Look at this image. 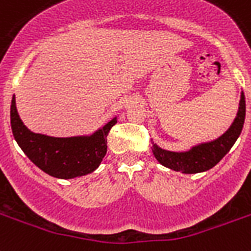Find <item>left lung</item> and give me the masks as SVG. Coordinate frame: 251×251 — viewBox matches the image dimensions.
<instances>
[{"mask_svg": "<svg viewBox=\"0 0 251 251\" xmlns=\"http://www.w3.org/2000/svg\"><path fill=\"white\" fill-rule=\"evenodd\" d=\"M245 116H246V103H245V96L242 93L241 101H239L238 113H237L233 125L230 126L229 130L224 135H221L218 140L196 146L186 153L166 151V150L159 149L157 145H153L154 157L158 159V162L162 163L163 166L176 170V172H182L186 174L206 172L215 166L226 154L229 153V150L235 144V141L242 131Z\"/></svg>", "mask_w": 251, "mask_h": 251, "instance_id": "8db88e82", "label": "left lung"}]
</instances>
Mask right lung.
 <instances>
[{
	"mask_svg": "<svg viewBox=\"0 0 251 251\" xmlns=\"http://www.w3.org/2000/svg\"><path fill=\"white\" fill-rule=\"evenodd\" d=\"M10 124L17 144L31 162L55 178L79 177L94 172L107 150V134L117 120H111L90 137L55 138L31 133L17 113L16 100L10 106Z\"/></svg>",
	"mask_w": 251,
	"mask_h": 251,
	"instance_id": "add662e5",
	"label": "right lung"
}]
</instances>
